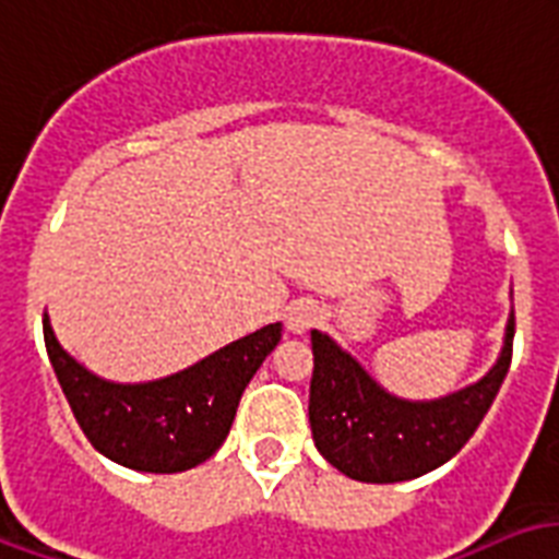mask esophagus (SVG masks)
Instances as JSON below:
<instances>
[{"label":"esophagus","instance_id":"34e87169","mask_svg":"<svg viewBox=\"0 0 559 559\" xmlns=\"http://www.w3.org/2000/svg\"><path fill=\"white\" fill-rule=\"evenodd\" d=\"M318 321H321V309L312 300H295L285 309V326L297 335L309 333L312 326H318Z\"/></svg>","mask_w":559,"mask_h":559}]
</instances>
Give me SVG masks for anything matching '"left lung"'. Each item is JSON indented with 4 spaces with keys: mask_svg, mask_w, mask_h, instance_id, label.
<instances>
[{
    "mask_svg": "<svg viewBox=\"0 0 559 559\" xmlns=\"http://www.w3.org/2000/svg\"><path fill=\"white\" fill-rule=\"evenodd\" d=\"M515 314L503 347L480 383L439 401H401L371 380L330 335L312 330L314 371L309 424L314 448L338 472L362 484H401L433 472L463 448L489 413L513 359Z\"/></svg>",
    "mask_w": 559,
    "mask_h": 559,
    "instance_id": "1",
    "label": "left lung"
}]
</instances>
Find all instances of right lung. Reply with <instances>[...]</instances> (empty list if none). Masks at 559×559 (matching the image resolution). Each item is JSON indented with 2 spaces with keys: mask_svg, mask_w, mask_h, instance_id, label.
Returning a JSON list of instances; mask_svg holds the SVG:
<instances>
[{
  "mask_svg": "<svg viewBox=\"0 0 559 559\" xmlns=\"http://www.w3.org/2000/svg\"><path fill=\"white\" fill-rule=\"evenodd\" d=\"M280 335L283 324H267L179 374L153 383H111L67 354L44 314L46 354L87 442L126 468L153 474L185 472L215 454L247 383Z\"/></svg>",
  "mask_w": 559,
  "mask_h": 559,
  "instance_id": "add662e5",
  "label": "right lung"
}]
</instances>
